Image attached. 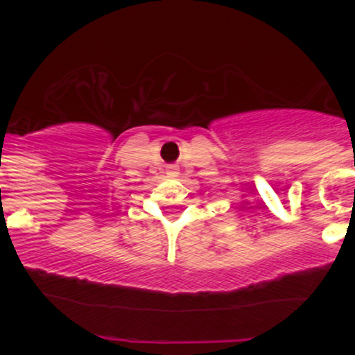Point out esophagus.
Instances as JSON below:
<instances>
[{
	"label": "esophagus",
	"mask_w": 355,
	"mask_h": 355,
	"mask_svg": "<svg viewBox=\"0 0 355 355\" xmlns=\"http://www.w3.org/2000/svg\"><path fill=\"white\" fill-rule=\"evenodd\" d=\"M166 173L170 175V177H177V175H178V168L175 166V164H170V166L166 168Z\"/></svg>",
	"instance_id": "obj_1"
}]
</instances>
